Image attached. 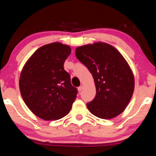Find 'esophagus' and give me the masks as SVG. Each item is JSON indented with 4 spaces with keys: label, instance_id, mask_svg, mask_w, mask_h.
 I'll use <instances>...</instances> for the list:
<instances>
[{
    "label": "esophagus",
    "instance_id": "34e87169",
    "mask_svg": "<svg viewBox=\"0 0 156 156\" xmlns=\"http://www.w3.org/2000/svg\"><path fill=\"white\" fill-rule=\"evenodd\" d=\"M82 89H83V87L82 86H80V87H78V91H80V92H81V91H82Z\"/></svg>",
    "mask_w": 156,
    "mask_h": 156
}]
</instances>
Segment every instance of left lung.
Segmentation results:
<instances>
[{"label":"left lung","mask_w":156,"mask_h":156,"mask_svg":"<svg viewBox=\"0 0 156 156\" xmlns=\"http://www.w3.org/2000/svg\"><path fill=\"white\" fill-rule=\"evenodd\" d=\"M76 58L88 68L96 86V96L87 104L90 112L103 119L125 110L134 91V76L122 55L109 44L95 42L76 48Z\"/></svg>","instance_id":"1"}]
</instances>
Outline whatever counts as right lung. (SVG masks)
<instances>
[{
    "label": "right lung",
    "mask_w": 156,
    "mask_h": 156,
    "mask_svg": "<svg viewBox=\"0 0 156 156\" xmlns=\"http://www.w3.org/2000/svg\"><path fill=\"white\" fill-rule=\"evenodd\" d=\"M71 48L53 42L37 49L25 64L19 87L30 110L43 120H58L69 114L77 94L64 63Z\"/></svg>",
    "instance_id": "obj_1"
}]
</instances>
